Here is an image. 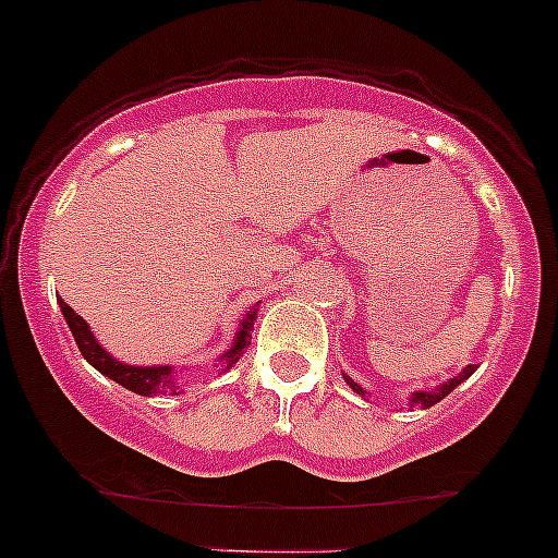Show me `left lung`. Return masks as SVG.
<instances>
[{
    "mask_svg": "<svg viewBox=\"0 0 558 558\" xmlns=\"http://www.w3.org/2000/svg\"><path fill=\"white\" fill-rule=\"evenodd\" d=\"M471 373H474V365H469V368H463L461 373H458L456 378H450V381H445L442 387H439V389H434V391H415V395H413V405H421V408H432V405H437V402H439V400H445V397H448L450 391L458 387V384L466 381V378L471 376ZM347 384H349V387H352L354 391H357V395H363V397H365L363 387H357V384H354L352 378H347Z\"/></svg>",
    "mask_w": 558,
    "mask_h": 558,
    "instance_id": "left-lung-1",
    "label": "left lung"
}]
</instances>
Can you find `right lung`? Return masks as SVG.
Masks as SVG:
<instances>
[{"mask_svg": "<svg viewBox=\"0 0 558 558\" xmlns=\"http://www.w3.org/2000/svg\"><path fill=\"white\" fill-rule=\"evenodd\" d=\"M60 310H63V317L65 323H69L73 339H76L78 349H82L84 360H87L89 365H95L97 371L102 373V376L113 378L116 384H121L124 389L134 391V395H143V397H153V395H163V391H171V395H177V373L169 368V365H153V368H134V365H124L119 363V360H113L110 354L97 344V339L92 336V330L87 323L82 320V315H76L69 304L60 299ZM254 320H256V312H248L246 320L241 323V330H238L235 336V344H232L228 352L219 357V365H225V368H232V365L241 360L243 349L251 344V328H254Z\"/></svg>", "mask_w": 558, "mask_h": 558, "instance_id": "add662e5", "label": "right lung"}]
</instances>
